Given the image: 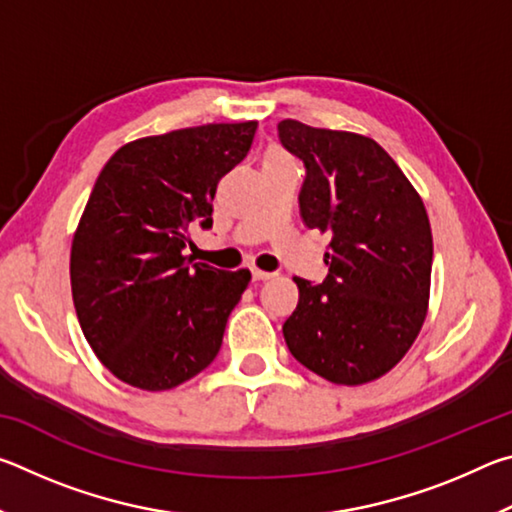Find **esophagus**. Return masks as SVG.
<instances>
[{
  "instance_id": "1",
  "label": "esophagus",
  "mask_w": 512,
  "mask_h": 512,
  "mask_svg": "<svg viewBox=\"0 0 512 512\" xmlns=\"http://www.w3.org/2000/svg\"><path fill=\"white\" fill-rule=\"evenodd\" d=\"M275 273H268V271H262V268H253V280L255 282H264V280H271Z\"/></svg>"
}]
</instances>
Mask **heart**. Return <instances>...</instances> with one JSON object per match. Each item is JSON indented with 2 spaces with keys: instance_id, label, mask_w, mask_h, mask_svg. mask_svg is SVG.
I'll use <instances>...</instances> for the list:
<instances>
[{
  "instance_id": "1",
  "label": "heart",
  "mask_w": 512,
  "mask_h": 512,
  "mask_svg": "<svg viewBox=\"0 0 512 512\" xmlns=\"http://www.w3.org/2000/svg\"><path fill=\"white\" fill-rule=\"evenodd\" d=\"M277 158H287V155H284L282 151H268L266 160H277Z\"/></svg>"
}]
</instances>
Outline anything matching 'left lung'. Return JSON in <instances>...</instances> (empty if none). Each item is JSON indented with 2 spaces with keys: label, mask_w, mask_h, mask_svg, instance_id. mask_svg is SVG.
<instances>
[{
  "label": "left lung",
  "mask_w": 512,
  "mask_h": 512,
  "mask_svg": "<svg viewBox=\"0 0 512 512\" xmlns=\"http://www.w3.org/2000/svg\"><path fill=\"white\" fill-rule=\"evenodd\" d=\"M284 149L305 162L300 216L329 232L327 277L298 284L282 327L302 366L332 384L384 377L418 339L429 309L433 239L420 194L366 135L277 124Z\"/></svg>",
  "instance_id": "obj_1"
}]
</instances>
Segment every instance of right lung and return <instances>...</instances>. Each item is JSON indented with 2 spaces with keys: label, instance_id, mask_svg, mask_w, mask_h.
I'll list each match as a JSON object with an SVG mask.
<instances>
[{
  "label": "right lung",
  "instance_id": "1",
  "mask_svg": "<svg viewBox=\"0 0 512 512\" xmlns=\"http://www.w3.org/2000/svg\"><path fill=\"white\" fill-rule=\"evenodd\" d=\"M257 121L205 124L128 142L94 183L69 253L81 329L112 375L142 391L196 377L221 350L250 282L183 250L212 228L216 185L246 158Z\"/></svg>",
  "mask_w": 512,
  "mask_h": 512
}]
</instances>
